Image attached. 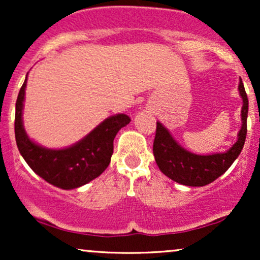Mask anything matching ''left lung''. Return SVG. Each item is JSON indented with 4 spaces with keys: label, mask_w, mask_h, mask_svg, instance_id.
Listing matches in <instances>:
<instances>
[{
    "label": "left lung",
    "mask_w": 260,
    "mask_h": 260,
    "mask_svg": "<svg viewBox=\"0 0 260 260\" xmlns=\"http://www.w3.org/2000/svg\"><path fill=\"white\" fill-rule=\"evenodd\" d=\"M243 99L242 127L238 132V140L226 153L213 155H196L180 147L171 134L160 122L156 123V133L153 153L157 166L164 175L177 183L190 187L207 186L228 171L230 166L242 151L247 136L248 98L242 80L238 85Z\"/></svg>",
    "instance_id": "left-lung-1"
}]
</instances>
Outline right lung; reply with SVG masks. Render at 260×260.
I'll return each mask as SVG.
<instances>
[{"label":"right lung","instance_id":"obj_1","mask_svg":"<svg viewBox=\"0 0 260 260\" xmlns=\"http://www.w3.org/2000/svg\"><path fill=\"white\" fill-rule=\"evenodd\" d=\"M25 85L26 78L17 98L14 133L19 153L32 171L49 183L63 189L78 188L103 174L111 161L116 134L129 123L131 118L123 113L112 116L73 147L62 150L45 149L32 143L23 128Z\"/></svg>","mask_w":260,"mask_h":260}]
</instances>
